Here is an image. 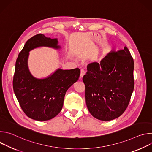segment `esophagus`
I'll use <instances>...</instances> for the list:
<instances>
[{"instance_id":"34e87169","label":"esophagus","mask_w":152,"mask_h":152,"mask_svg":"<svg viewBox=\"0 0 152 152\" xmlns=\"http://www.w3.org/2000/svg\"><path fill=\"white\" fill-rule=\"evenodd\" d=\"M85 75V72L83 70H80V78H82L83 75Z\"/></svg>"}]
</instances>
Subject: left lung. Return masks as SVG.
Wrapping results in <instances>:
<instances>
[{"instance_id": "left-lung-1", "label": "left lung", "mask_w": 152, "mask_h": 152, "mask_svg": "<svg viewBox=\"0 0 152 152\" xmlns=\"http://www.w3.org/2000/svg\"><path fill=\"white\" fill-rule=\"evenodd\" d=\"M134 59L127 47L111 51L100 63L88 65L82 80L86 106L94 117L110 121L123 114L134 88Z\"/></svg>"}]
</instances>
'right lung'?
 I'll return each instance as SVG.
<instances>
[{
	"label": "right lung",
	"instance_id": "right-lung-1",
	"mask_svg": "<svg viewBox=\"0 0 152 152\" xmlns=\"http://www.w3.org/2000/svg\"><path fill=\"white\" fill-rule=\"evenodd\" d=\"M41 46L60 49L56 38L51 39L39 34L29 39L15 62L13 89L21 108L28 117L46 121L61 112L65 94L79 79L80 70L58 69L47 78L34 77L28 67L29 52Z\"/></svg>",
	"mask_w": 152,
	"mask_h": 152
}]
</instances>
